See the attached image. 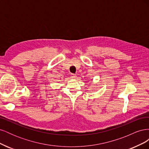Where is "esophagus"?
Segmentation results:
<instances>
[{
	"label": "esophagus",
	"mask_w": 149,
	"mask_h": 149,
	"mask_svg": "<svg viewBox=\"0 0 149 149\" xmlns=\"http://www.w3.org/2000/svg\"><path fill=\"white\" fill-rule=\"evenodd\" d=\"M71 78H73V79H75L76 78V76L74 74H71Z\"/></svg>",
	"instance_id": "34e87169"
}]
</instances>
